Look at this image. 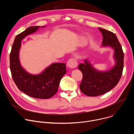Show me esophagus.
<instances>
[{
    "label": "esophagus",
    "mask_w": 134,
    "mask_h": 134,
    "mask_svg": "<svg viewBox=\"0 0 134 134\" xmlns=\"http://www.w3.org/2000/svg\"><path fill=\"white\" fill-rule=\"evenodd\" d=\"M77 65V62L74 58L70 59L67 62V66L70 68H75Z\"/></svg>",
    "instance_id": "1"
}]
</instances>
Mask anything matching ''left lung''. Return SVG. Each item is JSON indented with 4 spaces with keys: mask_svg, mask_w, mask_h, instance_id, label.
I'll use <instances>...</instances> for the list:
<instances>
[{
    "mask_svg": "<svg viewBox=\"0 0 134 134\" xmlns=\"http://www.w3.org/2000/svg\"><path fill=\"white\" fill-rule=\"evenodd\" d=\"M103 35L102 46L111 47L114 50L116 65L107 71L95 69L87 60L79 65L83 74L80 87L81 91L89 97L102 95L115 87L121 77L124 68V52L117 36L113 32L99 27Z\"/></svg>",
    "mask_w": 134,
    "mask_h": 134,
    "instance_id": "left-lung-1",
    "label": "left lung"
}]
</instances>
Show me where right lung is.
Masks as SVG:
<instances>
[{"instance_id":"1","label":"right lung","mask_w":134,"mask_h":134,"mask_svg":"<svg viewBox=\"0 0 134 134\" xmlns=\"http://www.w3.org/2000/svg\"><path fill=\"white\" fill-rule=\"evenodd\" d=\"M39 27L30 26L16 35L10 53V69L13 81L21 91L34 98L47 99L52 97L58 91L60 80L66 73V64H52L41 74L33 75L22 67L19 60L21 40Z\"/></svg>"}]
</instances>
